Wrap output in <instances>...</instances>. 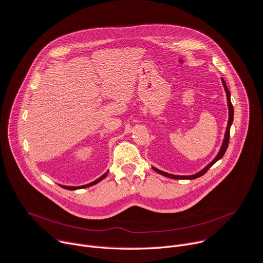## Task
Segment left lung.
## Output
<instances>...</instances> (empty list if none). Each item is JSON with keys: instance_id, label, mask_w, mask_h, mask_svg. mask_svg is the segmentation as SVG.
I'll return each instance as SVG.
<instances>
[{"instance_id": "left-lung-1", "label": "left lung", "mask_w": 263, "mask_h": 263, "mask_svg": "<svg viewBox=\"0 0 263 263\" xmlns=\"http://www.w3.org/2000/svg\"><path fill=\"white\" fill-rule=\"evenodd\" d=\"M222 82H223L224 89H225V92H226V95H227V103H228V109H229V119H228L227 128H226V132H225V136H224V140H223L222 146H221V148H220L218 155L216 156V158H215L208 166H205L201 171H199V172L193 174V176H174V174H170V173L161 171V170H159V169L153 167V169H154L156 172L162 174V176H164V177H167V178H170V179H174V180H194V179H197V178L203 176V174H204L218 160H220V159L224 156V154H225V152H226V149H227V147H228V143H229L230 127H231V124H232V122H233V115H234V112H233V106H232V103H231V100H230V92H229L228 87H227V85H226V83H225V81H224L223 78H222Z\"/></svg>"}]
</instances>
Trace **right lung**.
I'll use <instances>...</instances> for the list:
<instances>
[{
	"mask_svg": "<svg viewBox=\"0 0 263 263\" xmlns=\"http://www.w3.org/2000/svg\"><path fill=\"white\" fill-rule=\"evenodd\" d=\"M106 176H107V173H105V174H103L102 177H100L98 180H96V181H94V182H92V183H90V184H87V185H84V186H79V187H69V186H61V187H63L64 189H67V190H77V189H82V188H86V187H91V186H93V185H96V184H98L100 181H102L103 179H105L106 178Z\"/></svg>",
	"mask_w": 263,
	"mask_h": 263,
	"instance_id": "add662e5",
	"label": "right lung"
}]
</instances>
